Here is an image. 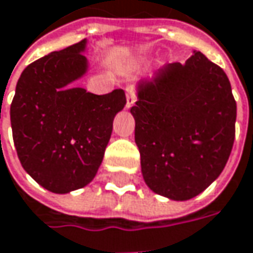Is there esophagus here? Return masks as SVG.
I'll return each instance as SVG.
<instances>
[{"label":"esophagus","mask_w":253,"mask_h":253,"mask_svg":"<svg viewBox=\"0 0 253 253\" xmlns=\"http://www.w3.org/2000/svg\"><path fill=\"white\" fill-rule=\"evenodd\" d=\"M125 94H126V108H131L136 101V89L132 85H128L125 88Z\"/></svg>","instance_id":"obj_1"}]
</instances>
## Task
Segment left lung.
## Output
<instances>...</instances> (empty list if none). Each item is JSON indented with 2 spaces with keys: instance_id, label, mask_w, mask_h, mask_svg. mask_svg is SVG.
Returning <instances> with one entry per match:
<instances>
[{
  "instance_id": "obj_1",
  "label": "left lung",
  "mask_w": 253,
  "mask_h": 253,
  "mask_svg": "<svg viewBox=\"0 0 253 253\" xmlns=\"http://www.w3.org/2000/svg\"><path fill=\"white\" fill-rule=\"evenodd\" d=\"M131 114L142 176L155 194L186 201L221 175L234 146L236 102L226 74L202 52L138 84Z\"/></svg>"
}]
</instances>
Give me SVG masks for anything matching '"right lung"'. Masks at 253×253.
Instances as JSON below:
<instances>
[{"instance_id": "add662e5", "label": "right lung", "mask_w": 253, "mask_h": 253, "mask_svg": "<svg viewBox=\"0 0 253 253\" xmlns=\"http://www.w3.org/2000/svg\"><path fill=\"white\" fill-rule=\"evenodd\" d=\"M85 46L83 40L30 64L9 109L22 168L55 194H68L94 179L112 121L126 104L122 89L95 95L68 86L88 70Z\"/></svg>"}]
</instances>
